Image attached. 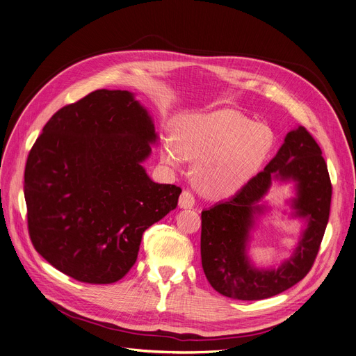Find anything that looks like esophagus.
<instances>
[{
  "mask_svg": "<svg viewBox=\"0 0 356 356\" xmlns=\"http://www.w3.org/2000/svg\"><path fill=\"white\" fill-rule=\"evenodd\" d=\"M195 205V197L191 191H182L179 197V207L181 208H193Z\"/></svg>",
  "mask_w": 356,
  "mask_h": 356,
  "instance_id": "34e87169",
  "label": "esophagus"
}]
</instances>
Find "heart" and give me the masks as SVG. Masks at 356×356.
Returning <instances> with one entry per match:
<instances>
[{
    "mask_svg": "<svg viewBox=\"0 0 356 356\" xmlns=\"http://www.w3.org/2000/svg\"><path fill=\"white\" fill-rule=\"evenodd\" d=\"M273 142L267 124L232 109H220L181 116L175 123V139L163 140L162 159L172 168H181L185 158L195 159L193 175L200 190L228 197L259 172Z\"/></svg>",
    "mask_w": 356,
    "mask_h": 356,
    "instance_id": "obj_1",
    "label": "heart"
}]
</instances>
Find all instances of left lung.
I'll return each instance as SVG.
<instances>
[{"mask_svg": "<svg viewBox=\"0 0 356 356\" xmlns=\"http://www.w3.org/2000/svg\"><path fill=\"white\" fill-rule=\"evenodd\" d=\"M273 179L293 180L296 213L308 227L294 256L279 269L259 270L246 257L249 229ZM332 184L316 140L299 127L290 131L276 156L229 200L201 213V263L207 280L222 296L261 300L300 282L312 268L329 220Z\"/></svg>", "mask_w": 356, "mask_h": 356, "instance_id": "obj_1", "label": "left lung"}]
</instances>
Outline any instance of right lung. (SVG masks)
<instances>
[{"mask_svg": "<svg viewBox=\"0 0 356 356\" xmlns=\"http://www.w3.org/2000/svg\"><path fill=\"white\" fill-rule=\"evenodd\" d=\"M155 140L149 113L128 90H95L57 111L24 172L37 253L83 283L109 284L127 275L145 229L174 210L181 194L143 170Z\"/></svg>", "mask_w": 356, "mask_h": 356, "instance_id": "right-lung-1", "label": "right lung"}]
</instances>
